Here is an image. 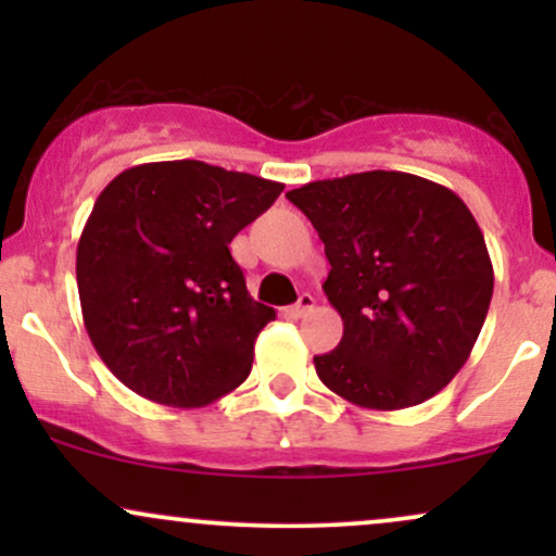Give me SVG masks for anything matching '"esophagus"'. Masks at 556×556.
I'll return each mask as SVG.
<instances>
[{"instance_id": "esophagus-1", "label": "esophagus", "mask_w": 556, "mask_h": 556, "mask_svg": "<svg viewBox=\"0 0 556 556\" xmlns=\"http://www.w3.org/2000/svg\"><path fill=\"white\" fill-rule=\"evenodd\" d=\"M311 311H314V295H308V292H303L298 303L290 308V316H292V318H303V316H308Z\"/></svg>"}]
</instances>
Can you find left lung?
<instances>
[{"instance_id":"obj_1","label":"left lung","mask_w":556,"mask_h":556,"mask_svg":"<svg viewBox=\"0 0 556 556\" xmlns=\"http://www.w3.org/2000/svg\"><path fill=\"white\" fill-rule=\"evenodd\" d=\"M324 242L342 340L316 374L358 407L402 410L455 379L486 321L494 269L463 198L407 172H358L287 193Z\"/></svg>"}]
</instances>
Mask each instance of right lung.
<instances>
[{
    "label": "right lung",
    "instance_id": "obj_1",
    "mask_svg": "<svg viewBox=\"0 0 556 556\" xmlns=\"http://www.w3.org/2000/svg\"><path fill=\"white\" fill-rule=\"evenodd\" d=\"M282 190L193 159L138 164L101 190L75 274L88 337L127 389L201 407L248 379L277 314L251 298L229 242Z\"/></svg>",
    "mask_w": 556,
    "mask_h": 556
}]
</instances>
